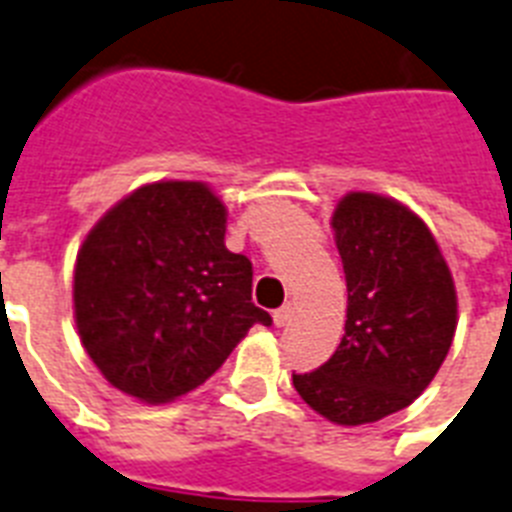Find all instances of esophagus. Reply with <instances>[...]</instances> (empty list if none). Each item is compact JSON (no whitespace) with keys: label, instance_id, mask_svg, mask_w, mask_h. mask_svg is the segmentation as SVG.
Wrapping results in <instances>:
<instances>
[{"label":"esophagus","instance_id":"34e87169","mask_svg":"<svg viewBox=\"0 0 512 512\" xmlns=\"http://www.w3.org/2000/svg\"><path fill=\"white\" fill-rule=\"evenodd\" d=\"M289 321H292V307L289 305L278 307L276 313H273V323H276V326H286Z\"/></svg>","mask_w":512,"mask_h":512}]
</instances>
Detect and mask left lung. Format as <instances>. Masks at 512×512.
I'll return each mask as SVG.
<instances>
[{
	"label": "left lung",
	"instance_id": "8db88e82",
	"mask_svg": "<svg viewBox=\"0 0 512 512\" xmlns=\"http://www.w3.org/2000/svg\"><path fill=\"white\" fill-rule=\"evenodd\" d=\"M331 228L347 278L344 336L318 371L292 381L315 413L363 426L431 384L458 328V294L429 226L397 199L350 191Z\"/></svg>",
	"mask_w": 512,
	"mask_h": 512
}]
</instances>
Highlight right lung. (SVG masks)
<instances>
[{
    "label": "right lung",
    "instance_id": "add662e5",
    "mask_svg": "<svg viewBox=\"0 0 512 512\" xmlns=\"http://www.w3.org/2000/svg\"><path fill=\"white\" fill-rule=\"evenodd\" d=\"M226 205L202 181L131 191L76 257L73 313L91 363L115 389L160 405L197 389L255 323L252 263L226 249Z\"/></svg>",
    "mask_w": 512,
    "mask_h": 512
}]
</instances>
